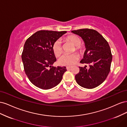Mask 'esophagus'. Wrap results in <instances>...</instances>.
Segmentation results:
<instances>
[{
    "mask_svg": "<svg viewBox=\"0 0 127 127\" xmlns=\"http://www.w3.org/2000/svg\"><path fill=\"white\" fill-rule=\"evenodd\" d=\"M66 68H67V70H70V69H71V67H67Z\"/></svg>",
    "mask_w": 127,
    "mask_h": 127,
    "instance_id": "34e87169",
    "label": "esophagus"
}]
</instances>
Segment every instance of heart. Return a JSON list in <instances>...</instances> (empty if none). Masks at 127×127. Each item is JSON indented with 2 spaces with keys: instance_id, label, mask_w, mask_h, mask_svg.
<instances>
[{
  "instance_id": "obj_1",
  "label": "heart",
  "mask_w": 127,
  "mask_h": 127,
  "mask_svg": "<svg viewBox=\"0 0 127 127\" xmlns=\"http://www.w3.org/2000/svg\"><path fill=\"white\" fill-rule=\"evenodd\" d=\"M66 41L75 46L74 51L76 50L80 53H83L85 48L81 44V40L80 38L75 35H70L66 37ZM52 51L56 57H59L63 52L62 46L59 41H56L52 47ZM79 55L77 53H74L71 55H64L59 59V64L61 66H71L74 64L79 59Z\"/></svg>"
}]
</instances>
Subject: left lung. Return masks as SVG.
Returning a JSON list of instances; mask_svg holds the SVG:
<instances>
[{
  "mask_svg": "<svg viewBox=\"0 0 127 127\" xmlns=\"http://www.w3.org/2000/svg\"><path fill=\"white\" fill-rule=\"evenodd\" d=\"M71 32L81 37L85 43L86 50L80 62L90 66L88 69L79 67V72L75 76L76 82L88 89L96 87L104 81L110 71L112 56L108 42L94 30L83 29Z\"/></svg>",
  "mask_w": 127,
  "mask_h": 127,
  "instance_id": "left-lung-1",
  "label": "left lung"
}]
</instances>
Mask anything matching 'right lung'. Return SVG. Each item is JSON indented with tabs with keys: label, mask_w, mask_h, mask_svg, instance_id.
Masks as SVG:
<instances>
[{
	"label": "right lung",
	"mask_w": 127,
	"mask_h": 127,
	"mask_svg": "<svg viewBox=\"0 0 127 127\" xmlns=\"http://www.w3.org/2000/svg\"><path fill=\"white\" fill-rule=\"evenodd\" d=\"M66 31H39L26 40L22 59L26 76L33 85L43 90L56 86L67 71L66 67H53L56 61L53 43Z\"/></svg>",
	"instance_id": "obj_1"
}]
</instances>
